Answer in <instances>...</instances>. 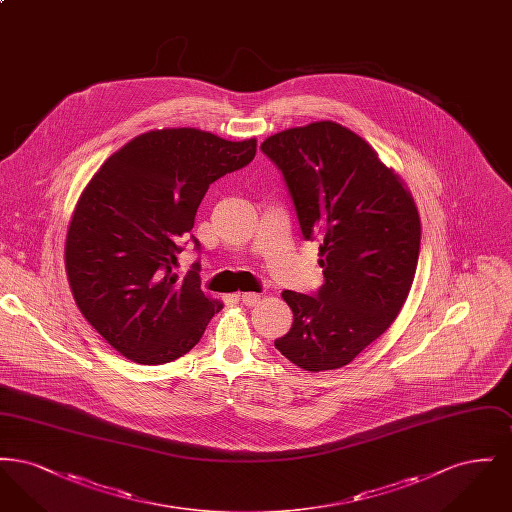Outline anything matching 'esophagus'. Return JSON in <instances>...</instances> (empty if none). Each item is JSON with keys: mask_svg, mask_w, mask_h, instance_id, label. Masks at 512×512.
<instances>
[{"mask_svg": "<svg viewBox=\"0 0 512 512\" xmlns=\"http://www.w3.org/2000/svg\"><path fill=\"white\" fill-rule=\"evenodd\" d=\"M259 299H261V295H259V293H240V301L244 303L245 307H255V305L259 303Z\"/></svg>", "mask_w": 512, "mask_h": 512, "instance_id": "esophagus-1", "label": "esophagus"}]
</instances>
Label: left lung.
<instances>
[{
  "instance_id": "obj_1",
  "label": "left lung",
  "mask_w": 512,
  "mask_h": 512,
  "mask_svg": "<svg viewBox=\"0 0 512 512\" xmlns=\"http://www.w3.org/2000/svg\"><path fill=\"white\" fill-rule=\"evenodd\" d=\"M324 284L286 290L293 324L274 347L311 372L349 365L397 318L413 284L420 219L413 197L361 136L320 121L267 138Z\"/></svg>"
}]
</instances>
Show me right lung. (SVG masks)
I'll use <instances>...</instances> for the list:
<instances>
[{"instance_id":"1","label":"right lung","mask_w":512,"mask_h":512,"mask_svg":"<svg viewBox=\"0 0 512 512\" xmlns=\"http://www.w3.org/2000/svg\"><path fill=\"white\" fill-rule=\"evenodd\" d=\"M255 151L253 138L151 130L113 153L80 195L65 245L69 284L80 313L126 359L171 363L222 309L201 292L199 261L184 280L172 265L209 184L244 169Z\"/></svg>"}]
</instances>
